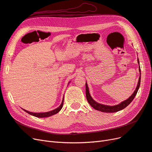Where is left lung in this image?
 I'll return each instance as SVG.
<instances>
[{"label": "left lung", "mask_w": 152, "mask_h": 152, "mask_svg": "<svg viewBox=\"0 0 152 152\" xmlns=\"http://www.w3.org/2000/svg\"><path fill=\"white\" fill-rule=\"evenodd\" d=\"M137 63H139L140 65V62H139V59L137 58ZM139 70H140V78H139V80H138V83H137V87L136 88V90L134 91L133 94L130 96V98H129L127 99H126L124 102H122L121 103L118 104L117 105H115V106H107V105H104V104H102L98 103L97 102H96L95 101L91 98V96L89 94V89L88 87H87V83H86V98L87 102L89 103V104L92 107L94 108L95 110H97L98 111H101L103 112H107V113H113V112H118L120 110L125 108L127 106H128L129 104L133 100V99L134 98L136 94L137 93V91L139 89V87L140 86V81H141V70H140V67L139 68Z\"/></svg>", "instance_id": "obj_1"}]
</instances>
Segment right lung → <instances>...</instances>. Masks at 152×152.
I'll return each instance as SVG.
<instances>
[{"instance_id": "obj_1", "label": "right lung", "mask_w": 152, "mask_h": 152, "mask_svg": "<svg viewBox=\"0 0 152 152\" xmlns=\"http://www.w3.org/2000/svg\"><path fill=\"white\" fill-rule=\"evenodd\" d=\"M63 102H64V98H63V99L62 101V103L61 104V105L59 106V107L58 108H57L56 109H55L54 110H52V111H50V112H45V113H32V112H30L28 111H26V110H23L25 112H26V113H28L30 115H31L33 116H35L36 117H40V118H42V117H49V116H51V115H53L56 114L57 113H58L59 111H60L61 109L63 107Z\"/></svg>"}]
</instances>
